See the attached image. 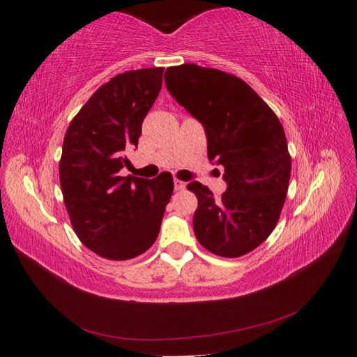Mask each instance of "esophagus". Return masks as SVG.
<instances>
[{
  "instance_id": "esophagus-1",
  "label": "esophagus",
  "mask_w": 357,
  "mask_h": 357,
  "mask_svg": "<svg viewBox=\"0 0 357 357\" xmlns=\"http://www.w3.org/2000/svg\"><path fill=\"white\" fill-rule=\"evenodd\" d=\"M173 183H174V190H184V188H185L184 181H181L178 178H174Z\"/></svg>"
}]
</instances>
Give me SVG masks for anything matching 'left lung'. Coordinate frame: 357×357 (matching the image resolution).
<instances>
[{"mask_svg": "<svg viewBox=\"0 0 357 357\" xmlns=\"http://www.w3.org/2000/svg\"><path fill=\"white\" fill-rule=\"evenodd\" d=\"M165 86L204 126L208 159L224 167L227 190L215 198L198 181L193 230L199 244L222 257L259 247L279 221L291 173L284 127L245 81L210 67H169Z\"/></svg>", "mask_w": 357, "mask_h": 357, "instance_id": "1", "label": "left lung"}]
</instances>
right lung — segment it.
Here are the masks:
<instances>
[{
	"mask_svg": "<svg viewBox=\"0 0 357 357\" xmlns=\"http://www.w3.org/2000/svg\"><path fill=\"white\" fill-rule=\"evenodd\" d=\"M162 67L116 75L82 105L67 128L59 183L79 241L98 256L127 261L158 238L173 178L121 176L138 146L142 121L162 86Z\"/></svg>",
	"mask_w": 357,
	"mask_h": 357,
	"instance_id": "right-lung-1",
	"label": "right lung"
}]
</instances>
